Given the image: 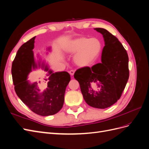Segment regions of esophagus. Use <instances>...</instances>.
<instances>
[{"instance_id":"34e87169","label":"esophagus","mask_w":149,"mask_h":149,"mask_svg":"<svg viewBox=\"0 0 149 149\" xmlns=\"http://www.w3.org/2000/svg\"><path fill=\"white\" fill-rule=\"evenodd\" d=\"M69 73L70 74L71 76H73L74 74V70H70L69 71Z\"/></svg>"}]
</instances>
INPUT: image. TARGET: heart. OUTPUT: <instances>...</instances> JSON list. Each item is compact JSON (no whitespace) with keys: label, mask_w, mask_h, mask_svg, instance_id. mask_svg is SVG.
Returning <instances> with one entry per match:
<instances>
[{"label":"heart","mask_w":149,"mask_h":149,"mask_svg":"<svg viewBox=\"0 0 149 149\" xmlns=\"http://www.w3.org/2000/svg\"><path fill=\"white\" fill-rule=\"evenodd\" d=\"M66 50L71 55L75 54L73 60L76 65L86 67L91 65L97 59L102 50V44L95 37H80L70 41Z\"/></svg>","instance_id":"b5f03b06"}]
</instances>
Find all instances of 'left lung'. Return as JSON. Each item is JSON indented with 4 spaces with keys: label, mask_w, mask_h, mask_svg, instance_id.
I'll return each instance as SVG.
<instances>
[{
    "label": "left lung",
    "mask_w": 149,
    "mask_h": 149,
    "mask_svg": "<svg viewBox=\"0 0 149 149\" xmlns=\"http://www.w3.org/2000/svg\"><path fill=\"white\" fill-rule=\"evenodd\" d=\"M94 29L102 35L104 41L101 63L91 68H79L76 71L74 77L79 83L86 102L93 107L105 109L119 100L127 83L129 58L115 36L104 29Z\"/></svg>",
    "instance_id": "left-lung-1"
}]
</instances>
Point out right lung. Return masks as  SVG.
I'll return each mask as SVG.
<instances>
[{"mask_svg": "<svg viewBox=\"0 0 149 149\" xmlns=\"http://www.w3.org/2000/svg\"><path fill=\"white\" fill-rule=\"evenodd\" d=\"M35 37L22 45L12 63V74L15 91L21 101L35 114L48 116L56 114L63 106L66 88L70 81V74L66 71L54 73L44 61H35L33 49ZM48 47L47 50H50ZM39 57V55H37ZM41 69L47 73L41 80L31 82L28 75L36 69ZM40 79V78H39ZM46 83V88L42 82Z\"/></svg>", "mask_w": 149, "mask_h": 149, "instance_id": "right-lung-1", "label": "right lung"}]
</instances>
